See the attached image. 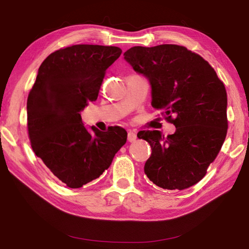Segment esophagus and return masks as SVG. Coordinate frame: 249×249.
<instances>
[{
    "label": "esophagus",
    "mask_w": 249,
    "mask_h": 249,
    "mask_svg": "<svg viewBox=\"0 0 249 249\" xmlns=\"http://www.w3.org/2000/svg\"><path fill=\"white\" fill-rule=\"evenodd\" d=\"M136 138H137V135H136V133H134V132H128V134H127V141H128L129 142H135V141H136Z\"/></svg>",
    "instance_id": "obj_1"
}]
</instances>
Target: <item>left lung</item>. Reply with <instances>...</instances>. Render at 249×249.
Masks as SVG:
<instances>
[{
	"label": "left lung",
	"instance_id": "obj_1",
	"mask_svg": "<svg viewBox=\"0 0 249 249\" xmlns=\"http://www.w3.org/2000/svg\"><path fill=\"white\" fill-rule=\"evenodd\" d=\"M124 59L148 79L151 105L176 126L175 134L167 137L159 130L137 134L151 147L145 174L167 190L192 187L205 176L225 141L224 84L208 61L183 46H135Z\"/></svg>",
	"mask_w": 249,
	"mask_h": 249
}]
</instances>
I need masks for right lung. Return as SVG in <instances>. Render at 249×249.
Returning <instances> with one entry per match:
<instances>
[{
	"mask_svg": "<svg viewBox=\"0 0 249 249\" xmlns=\"http://www.w3.org/2000/svg\"><path fill=\"white\" fill-rule=\"evenodd\" d=\"M114 46L74 45L50 53L40 65L27 99L28 136L34 153L67 187L89 183L111 166L127 132L111 126L91 132L80 112L98 99L105 71L121 56Z\"/></svg>",
	"mask_w": 249,
	"mask_h": 249,
	"instance_id": "right-lung-1",
	"label": "right lung"
}]
</instances>
